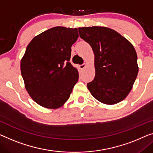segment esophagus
Listing matches in <instances>:
<instances>
[{"instance_id": "esophagus-1", "label": "esophagus", "mask_w": 153, "mask_h": 153, "mask_svg": "<svg viewBox=\"0 0 153 153\" xmlns=\"http://www.w3.org/2000/svg\"><path fill=\"white\" fill-rule=\"evenodd\" d=\"M86 64H85V63H84V64H82V65H81L80 66H79V67H80V69H83L84 68H85V67H86Z\"/></svg>"}]
</instances>
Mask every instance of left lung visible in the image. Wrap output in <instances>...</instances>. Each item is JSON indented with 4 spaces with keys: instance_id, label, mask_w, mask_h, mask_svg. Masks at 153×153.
I'll return each mask as SVG.
<instances>
[{
    "instance_id": "obj_1",
    "label": "left lung",
    "mask_w": 153,
    "mask_h": 153,
    "mask_svg": "<svg viewBox=\"0 0 153 153\" xmlns=\"http://www.w3.org/2000/svg\"><path fill=\"white\" fill-rule=\"evenodd\" d=\"M78 31L95 54V76L87 83L91 95L106 104L122 101L137 76L135 48L119 33L108 27H79Z\"/></svg>"
}]
</instances>
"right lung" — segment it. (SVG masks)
<instances>
[{"label":"right lung","instance_id":"right-lung-1","mask_svg":"<svg viewBox=\"0 0 153 153\" xmlns=\"http://www.w3.org/2000/svg\"><path fill=\"white\" fill-rule=\"evenodd\" d=\"M77 38V28L56 27L36 36L27 47L20 71L26 90L39 105L58 108L69 98L79 77L69 62Z\"/></svg>","mask_w":153,"mask_h":153}]
</instances>
